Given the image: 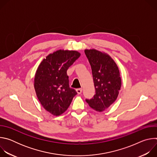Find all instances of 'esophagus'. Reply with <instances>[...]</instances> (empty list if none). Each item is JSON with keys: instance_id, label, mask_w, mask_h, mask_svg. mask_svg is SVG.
<instances>
[{"instance_id": "obj_1", "label": "esophagus", "mask_w": 157, "mask_h": 157, "mask_svg": "<svg viewBox=\"0 0 157 157\" xmlns=\"http://www.w3.org/2000/svg\"><path fill=\"white\" fill-rule=\"evenodd\" d=\"M82 88H79V89H76V92L78 93V94H81L82 93Z\"/></svg>"}]
</instances>
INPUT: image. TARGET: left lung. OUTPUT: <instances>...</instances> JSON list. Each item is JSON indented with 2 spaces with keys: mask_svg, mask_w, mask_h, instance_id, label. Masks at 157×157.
<instances>
[{
  "mask_svg": "<svg viewBox=\"0 0 157 157\" xmlns=\"http://www.w3.org/2000/svg\"><path fill=\"white\" fill-rule=\"evenodd\" d=\"M84 53L91 64L96 94L86 101L94 110L102 112L118 97L122 82L116 63L107 53L96 49H86Z\"/></svg>",
  "mask_w": 157,
  "mask_h": 157,
  "instance_id": "1",
  "label": "left lung"
}]
</instances>
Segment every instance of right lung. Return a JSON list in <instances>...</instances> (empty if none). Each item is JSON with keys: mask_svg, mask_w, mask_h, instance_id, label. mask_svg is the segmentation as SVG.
Returning a JSON list of instances; mask_svg holds the SVG:
<instances>
[{"mask_svg": "<svg viewBox=\"0 0 157 157\" xmlns=\"http://www.w3.org/2000/svg\"><path fill=\"white\" fill-rule=\"evenodd\" d=\"M75 50H59L49 54L39 64L34 88L43 107L55 116L68 109L77 93L69 86L67 70L80 56Z\"/></svg>", "mask_w": 157, "mask_h": 157, "instance_id": "obj_1", "label": "right lung"}]
</instances>
